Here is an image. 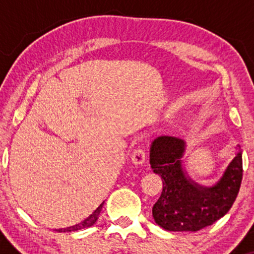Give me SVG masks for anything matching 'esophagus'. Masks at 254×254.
I'll list each match as a JSON object with an SVG mask.
<instances>
[{
  "mask_svg": "<svg viewBox=\"0 0 254 254\" xmlns=\"http://www.w3.org/2000/svg\"><path fill=\"white\" fill-rule=\"evenodd\" d=\"M145 157H147V153H145L143 148H137V149L133 151L131 160H132V164L143 165L145 161Z\"/></svg>",
  "mask_w": 254,
  "mask_h": 254,
  "instance_id": "34e87169",
  "label": "esophagus"
}]
</instances>
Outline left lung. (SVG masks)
Listing matches in <instances>:
<instances>
[{
  "instance_id": "left-lung-1",
  "label": "left lung",
  "mask_w": 254,
  "mask_h": 254,
  "mask_svg": "<svg viewBox=\"0 0 254 254\" xmlns=\"http://www.w3.org/2000/svg\"><path fill=\"white\" fill-rule=\"evenodd\" d=\"M184 142L177 137H157L150 148V165L162 179V192L153 206L160 227L172 232H197L224 216L237 199L243 180V156L234 157L212 188L186 178L182 166Z\"/></svg>"
}]
</instances>
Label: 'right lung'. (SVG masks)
I'll return each mask as SVG.
<instances>
[{
    "label": "right lung",
    "mask_w": 254,
    "mask_h": 254,
    "mask_svg": "<svg viewBox=\"0 0 254 254\" xmlns=\"http://www.w3.org/2000/svg\"><path fill=\"white\" fill-rule=\"evenodd\" d=\"M103 204H100V205H99L98 208H97V210L93 212V214L90 215V216L87 217L86 220L82 221V222H81V223L75 224V226H72V227H68V228L58 229L57 232H64V233H65V232H76V230H80V229L87 228V227L93 226V224L97 222V220H98V217H99V214H100L101 209H103Z\"/></svg>",
    "instance_id": "obj_1"
}]
</instances>
